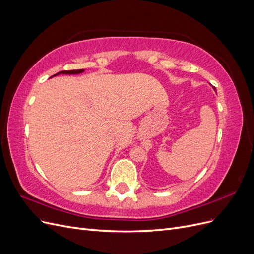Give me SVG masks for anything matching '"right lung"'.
<instances>
[{
    "instance_id": "add662e5",
    "label": "right lung",
    "mask_w": 254,
    "mask_h": 254,
    "mask_svg": "<svg viewBox=\"0 0 254 254\" xmlns=\"http://www.w3.org/2000/svg\"><path fill=\"white\" fill-rule=\"evenodd\" d=\"M84 70H72V71H61L55 75L53 76H56V75H59V74H79V73H82ZM52 76V77H53Z\"/></svg>"
}]
</instances>
